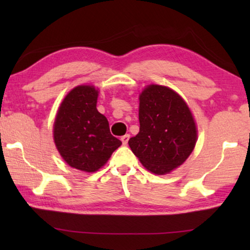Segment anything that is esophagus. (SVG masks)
<instances>
[{"label": "esophagus", "mask_w": 250, "mask_h": 250, "mask_svg": "<svg viewBox=\"0 0 250 250\" xmlns=\"http://www.w3.org/2000/svg\"><path fill=\"white\" fill-rule=\"evenodd\" d=\"M121 140H122L123 145H124V146H126V145H127L128 140H129V134H125V135H123V136H122V138H121Z\"/></svg>", "instance_id": "1"}]
</instances>
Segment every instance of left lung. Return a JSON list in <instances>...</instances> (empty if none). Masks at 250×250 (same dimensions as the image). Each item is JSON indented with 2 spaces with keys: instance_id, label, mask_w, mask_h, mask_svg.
<instances>
[{
  "instance_id": "obj_1",
  "label": "left lung",
  "mask_w": 250,
  "mask_h": 250,
  "mask_svg": "<svg viewBox=\"0 0 250 250\" xmlns=\"http://www.w3.org/2000/svg\"><path fill=\"white\" fill-rule=\"evenodd\" d=\"M140 132L128 146L150 172L167 174L186 162L196 146L197 127L176 92L149 85L140 95Z\"/></svg>"
}]
</instances>
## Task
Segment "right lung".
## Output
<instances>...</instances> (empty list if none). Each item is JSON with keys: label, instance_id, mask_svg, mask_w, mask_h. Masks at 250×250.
<instances>
[{"label": "right lung", "instance_id": "add662e5", "mask_svg": "<svg viewBox=\"0 0 250 250\" xmlns=\"http://www.w3.org/2000/svg\"><path fill=\"white\" fill-rule=\"evenodd\" d=\"M98 91L81 85L71 90L58 110L54 142L68 165L83 172H95L122 145L111 135L109 123L97 109Z\"/></svg>", "mask_w": 250, "mask_h": 250}]
</instances>
